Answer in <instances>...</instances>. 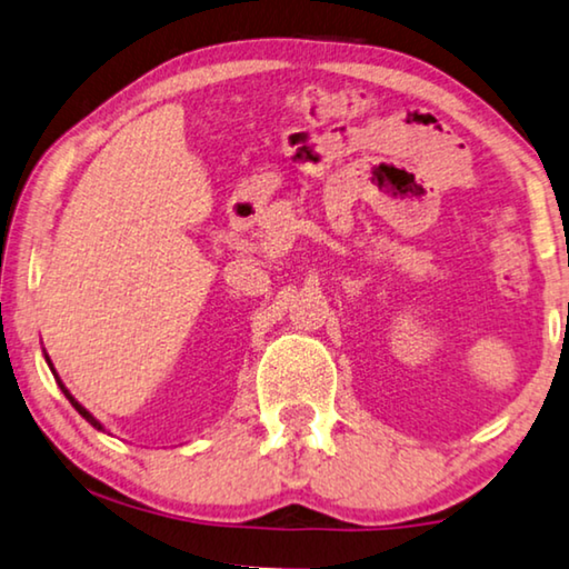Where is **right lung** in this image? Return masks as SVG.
Listing matches in <instances>:
<instances>
[{"mask_svg": "<svg viewBox=\"0 0 569 569\" xmlns=\"http://www.w3.org/2000/svg\"><path fill=\"white\" fill-rule=\"evenodd\" d=\"M46 363H48V368H51V371H53V363H51V358H48V356H46ZM53 376H56V381H59V387H61V391H63V397H67V399H69V402H71V407H74V410H77L79 415H82V418H84L87 422H90V426H92V428H98V430H102V422H100L98 418H92V412H87V410H84V407H82V405H79V402H77V399L69 395V389H67V387H63V383H61V379H59V373H56V371H53Z\"/></svg>", "mask_w": 569, "mask_h": 569, "instance_id": "obj_1", "label": "right lung"}]
</instances>
